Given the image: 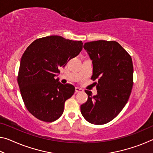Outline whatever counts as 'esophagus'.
Returning <instances> with one entry per match:
<instances>
[{
	"label": "esophagus",
	"mask_w": 153,
	"mask_h": 153,
	"mask_svg": "<svg viewBox=\"0 0 153 153\" xmlns=\"http://www.w3.org/2000/svg\"><path fill=\"white\" fill-rule=\"evenodd\" d=\"M75 91H76V93H77V92H83V91H84V90L82 89V88H80L76 87V88H75Z\"/></svg>",
	"instance_id": "34e87169"
}]
</instances>
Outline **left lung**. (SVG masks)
Returning a JSON list of instances; mask_svg holds the SVG:
<instances>
[{"label":"left lung","mask_w":153,"mask_h":153,"mask_svg":"<svg viewBox=\"0 0 153 153\" xmlns=\"http://www.w3.org/2000/svg\"><path fill=\"white\" fill-rule=\"evenodd\" d=\"M84 48L92 61L91 79L98 80L97 94L85 90L88 98L80 109L89 123L102 125L117 117L128 102L133 86L132 60L115 41L86 42Z\"/></svg>","instance_id":"obj_1"}]
</instances>
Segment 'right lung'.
I'll return each mask as SVG.
<instances>
[{"label": "right lung", "mask_w": 153, "mask_h": 153, "mask_svg": "<svg viewBox=\"0 0 153 153\" xmlns=\"http://www.w3.org/2000/svg\"><path fill=\"white\" fill-rule=\"evenodd\" d=\"M82 41L49 36L33 41L21 59L17 82L28 111L38 120L53 122L62 115L65 102L75 87L62 84L59 68L82 50Z\"/></svg>", "instance_id": "right-lung-1"}]
</instances>
